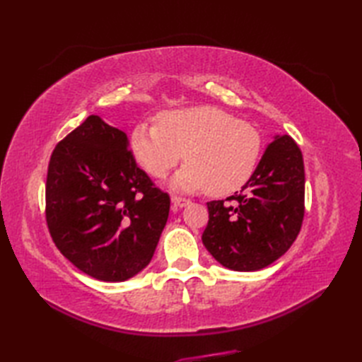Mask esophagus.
<instances>
[{
  "instance_id": "obj_1",
  "label": "esophagus",
  "mask_w": 362,
  "mask_h": 362,
  "mask_svg": "<svg viewBox=\"0 0 362 362\" xmlns=\"http://www.w3.org/2000/svg\"><path fill=\"white\" fill-rule=\"evenodd\" d=\"M171 201H173V204L175 205V206H179V209H183V206H187V205H189V199H185V197H180V196H173L171 197Z\"/></svg>"
}]
</instances>
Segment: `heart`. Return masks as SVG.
<instances>
[{"label":"heart","mask_w":362,"mask_h":362,"mask_svg":"<svg viewBox=\"0 0 362 362\" xmlns=\"http://www.w3.org/2000/svg\"><path fill=\"white\" fill-rule=\"evenodd\" d=\"M130 148L138 163L156 179L180 163L187 166L173 185L183 191L205 188L222 196L240 189L255 171L263 140L255 126L213 105L169 110L158 124H138Z\"/></svg>","instance_id":"obj_1"}]
</instances>
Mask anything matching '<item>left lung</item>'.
<instances>
[{
    "mask_svg": "<svg viewBox=\"0 0 362 362\" xmlns=\"http://www.w3.org/2000/svg\"><path fill=\"white\" fill-rule=\"evenodd\" d=\"M211 201L202 243L238 272L259 271L288 252L302 228L305 168L289 135L275 136L240 194Z\"/></svg>",
    "mask_w": 362,
    "mask_h": 362,
    "instance_id": "left-lung-1",
    "label": "left lung"
}]
</instances>
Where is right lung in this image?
<instances>
[{
  "mask_svg": "<svg viewBox=\"0 0 362 362\" xmlns=\"http://www.w3.org/2000/svg\"><path fill=\"white\" fill-rule=\"evenodd\" d=\"M171 199L136 166L127 135L96 115L59 141L46 177V224L90 276L124 281L151 263Z\"/></svg>",
  "mask_w": 362,
  "mask_h": 362,
  "instance_id": "1",
  "label": "right lung"
}]
</instances>
